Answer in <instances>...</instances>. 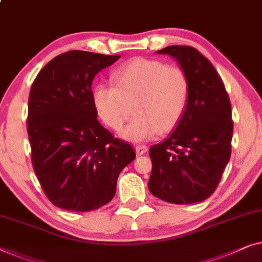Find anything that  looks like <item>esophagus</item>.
Here are the masks:
<instances>
[{"mask_svg":"<svg viewBox=\"0 0 262 262\" xmlns=\"http://www.w3.org/2000/svg\"><path fill=\"white\" fill-rule=\"evenodd\" d=\"M135 150L136 153H138V156H142V154H145L147 150H148V147L145 145H139L135 147Z\"/></svg>","mask_w":262,"mask_h":262,"instance_id":"1","label":"esophagus"}]
</instances>
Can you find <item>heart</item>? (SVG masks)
Returning <instances> with one entry per match:
<instances>
[{
	"label": "heart",
	"mask_w": 262,
	"mask_h": 262,
	"mask_svg": "<svg viewBox=\"0 0 262 262\" xmlns=\"http://www.w3.org/2000/svg\"><path fill=\"white\" fill-rule=\"evenodd\" d=\"M113 80L115 85H95L93 104L99 119L114 130L123 127L133 104L135 117L122 132L129 141H143L158 130H169L186 108L189 79L177 65L134 58L115 70Z\"/></svg>",
	"instance_id": "obj_1"
}]
</instances>
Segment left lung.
Instances as JSON below:
<instances>
[{
    "label": "left lung",
    "mask_w": 262,
    "mask_h": 262,
    "mask_svg": "<svg viewBox=\"0 0 262 262\" xmlns=\"http://www.w3.org/2000/svg\"><path fill=\"white\" fill-rule=\"evenodd\" d=\"M174 58L189 79V98L167 139L149 148L148 189L173 204L206 200L219 185L231 154L233 120L229 97L211 62L191 46L157 51Z\"/></svg>",
    "instance_id": "8db88e82"
}]
</instances>
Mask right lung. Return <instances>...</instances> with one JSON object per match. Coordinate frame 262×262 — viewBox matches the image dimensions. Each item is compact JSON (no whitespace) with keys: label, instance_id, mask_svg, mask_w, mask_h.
<instances>
[{"label":"right lung","instance_id":"1","mask_svg":"<svg viewBox=\"0 0 262 262\" xmlns=\"http://www.w3.org/2000/svg\"><path fill=\"white\" fill-rule=\"evenodd\" d=\"M120 56L69 51L38 73L28 99L32 164L51 203L97 210L113 200L120 172L135 159L129 143L97 121L91 85Z\"/></svg>","mask_w":262,"mask_h":262}]
</instances>
